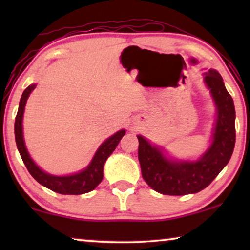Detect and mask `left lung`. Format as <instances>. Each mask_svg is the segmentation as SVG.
<instances>
[{
    "instance_id": "obj_1",
    "label": "left lung",
    "mask_w": 250,
    "mask_h": 250,
    "mask_svg": "<svg viewBox=\"0 0 250 250\" xmlns=\"http://www.w3.org/2000/svg\"><path fill=\"white\" fill-rule=\"evenodd\" d=\"M205 83L216 104L217 118L211 145L196 162L173 160L158 146L139 139V162L142 177L157 192L168 196L197 193L209 186L230 160L235 145V110L233 99L224 86L218 71L209 69Z\"/></svg>"
}]
</instances>
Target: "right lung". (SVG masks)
<instances>
[{"instance_id":"right-lung-1","label":"right lung","mask_w":250,"mask_h":250,"mask_svg":"<svg viewBox=\"0 0 250 250\" xmlns=\"http://www.w3.org/2000/svg\"><path fill=\"white\" fill-rule=\"evenodd\" d=\"M36 87V84L29 85L28 87L23 91L19 102L18 112L16 116L15 122V136H16V145L18 148V151L21 156V159L25 164L27 169L30 173L34 179L40 184H42L47 189L54 191V192L61 194H83L90 192L104 179V165L108 157L114 152L116 146H118L119 141L123 136L125 135V129L118 131L114 135L108 138L102 145L99 146V149L95 152V155L92 159L86 168L81 170L80 173L73 174V175L67 176H56L47 174L40 168L33 159L30 158L28 151H27L25 141H23L22 134V117L23 111H25V105L28 99L29 94Z\"/></svg>"}]
</instances>
